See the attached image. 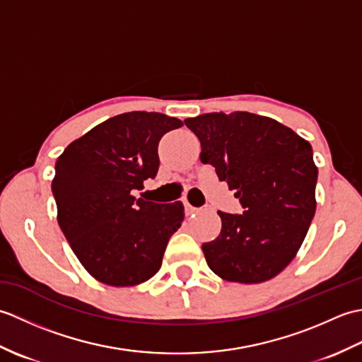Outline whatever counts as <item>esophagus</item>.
Instances as JSON below:
<instances>
[{
    "instance_id": "34e87169",
    "label": "esophagus",
    "mask_w": 362,
    "mask_h": 362,
    "mask_svg": "<svg viewBox=\"0 0 362 362\" xmlns=\"http://www.w3.org/2000/svg\"><path fill=\"white\" fill-rule=\"evenodd\" d=\"M183 205H185V213L188 214V216L189 214H194L199 211V209H196V206H193L188 202V199H183Z\"/></svg>"
}]
</instances>
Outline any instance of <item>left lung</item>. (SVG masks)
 Instances as JSON below:
<instances>
[{
    "label": "left lung",
    "instance_id": "obj_1",
    "mask_svg": "<svg viewBox=\"0 0 362 362\" xmlns=\"http://www.w3.org/2000/svg\"><path fill=\"white\" fill-rule=\"evenodd\" d=\"M185 124L201 141L202 163L214 166L244 209L218 211L221 233L202 244L206 264L227 281L274 279L294 259L316 213L311 144L279 121L249 112L205 113Z\"/></svg>",
    "mask_w": 362,
    "mask_h": 362
}]
</instances>
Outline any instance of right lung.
Wrapping results in <instances>:
<instances>
[{
  "label": "right lung",
  "instance_id": "1",
  "mask_svg": "<svg viewBox=\"0 0 362 362\" xmlns=\"http://www.w3.org/2000/svg\"><path fill=\"white\" fill-rule=\"evenodd\" d=\"M183 122L157 112L121 113L73 141L56 161L59 226L98 281L135 286L158 272L183 204L136 199L158 171V141Z\"/></svg>",
  "mask_w": 362,
  "mask_h": 362
}]
</instances>
